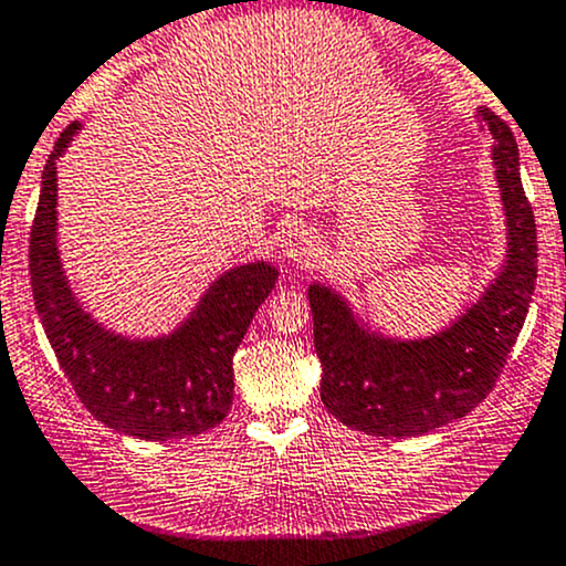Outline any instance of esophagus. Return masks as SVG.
Segmentation results:
<instances>
[{
	"label": "esophagus",
	"instance_id": "1",
	"mask_svg": "<svg viewBox=\"0 0 566 566\" xmlns=\"http://www.w3.org/2000/svg\"><path fill=\"white\" fill-rule=\"evenodd\" d=\"M283 256L291 261H310L315 256L313 237L307 234V229H289L281 240Z\"/></svg>",
	"mask_w": 566,
	"mask_h": 566
}]
</instances>
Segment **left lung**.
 <instances>
[{
  "instance_id": "8db88e82",
  "label": "left lung",
  "mask_w": 566,
  "mask_h": 566,
  "mask_svg": "<svg viewBox=\"0 0 566 566\" xmlns=\"http://www.w3.org/2000/svg\"><path fill=\"white\" fill-rule=\"evenodd\" d=\"M494 137L496 184L507 216V261L485 294L446 332L388 339L364 329L339 294L310 285L321 399L345 427L375 437L427 434L475 410L494 388L524 329L537 281V227L518 172V145L500 115L480 111Z\"/></svg>"
}]
</instances>
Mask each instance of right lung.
I'll return each instance as SVG.
<instances>
[{"mask_svg": "<svg viewBox=\"0 0 566 566\" xmlns=\"http://www.w3.org/2000/svg\"><path fill=\"white\" fill-rule=\"evenodd\" d=\"M81 124L59 135L42 169L29 237L34 307L66 380L96 421L137 440L197 437L227 418L234 397L232 358L277 270L266 261L223 272L197 310L167 337L126 339L77 305L56 248V159Z\"/></svg>", "mask_w": 566, "mask_h": 566, "instance_id": "1", "label": "right lung"}]
</instances>
